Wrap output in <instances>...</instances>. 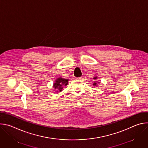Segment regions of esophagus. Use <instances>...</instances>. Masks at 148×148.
I'll return each instance as SVG.
<instances>
[{
	"instance_id": "34e87169",
	"label": "esophagus",
	"mask_w": 148,
	"mask_h": 148,
	"mask_svg": "<svg viewBox=\"0 0 148 148\" xmlns=\"http://www.w3.org/2000/svg\"><path fill=\"white\" fill-rule=\"evenodd\" d=\"M83 77H78V78H77V79H80V80H82V79H83Z\"/></svg>"
}]
</instances>
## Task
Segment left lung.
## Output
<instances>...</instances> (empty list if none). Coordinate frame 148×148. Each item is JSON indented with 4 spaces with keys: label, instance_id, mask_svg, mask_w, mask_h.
<instances>
[{
    "label": "left lung",
    "instance_id": "obj_1",
    "mask_svg": "<svg viewBox=\"0 0 148 148\" xmlns=\"http://www.w3.org/2000/svg\"><path fill=\"white\" fill-rule=\"evenodd\" d=\"M93 79H97V76L94 77L93 78ZM93 86H95V87L98 86V82H97V81H94V82Z\"/></svg>",
    "mask_w": 148,
    "mask_h": 148
}]
</instances>
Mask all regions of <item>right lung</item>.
Segmentation results:
<instances>
[{
	"label": "right lung",
	"mask_w": 148,
	"mask_h": 148,
	"mask_svg": "<svg viewBox=\"0 0 148 148\" xmlns=\"http://www.w3.org/2000/svg\"><path fill=\"white\" fill-rule=\"evenodd\" d=\"M69 84V79L59 77L57 78L53 84V87L57 92L62 91V89Z\"/></svg>",
	"instance_id": "right-lung-1"
}]
</instances>
